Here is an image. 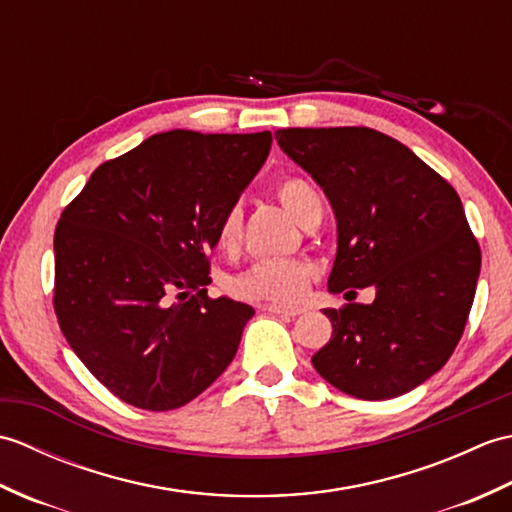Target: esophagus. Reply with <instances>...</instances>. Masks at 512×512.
Segmentation results:
<instances>
[{
	"instance_id": "esophagus-1",
	"label": "esophagus",
	"mask_w": 512,
	"mask_h": 512,
	"mask_svg": "<svg viewBox=\"0 0 512 512\" xmlns=\"http://www.w3.org/2000/svg\"><path fill=\"white\" fill-rule=\"evenodd\" d=\"M266 310L273 314H284V317H299V314L306 312L303 306H266Z\"/></svg>"
}]
</instances>
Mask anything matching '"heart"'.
Returning <instances> with one entry per match:
<instances>
[{"mask_svg": "<svg viewBox=\"0 0 512 512\" xmlns=\"http://www.w3.org/2000/svg\"><path fill=\"white\" fill-rule=\"evenodd\" d=\"M277 195L284 209L299 222L312 204L319 202V195L306 180L286 178L279 182ZM239 231H242V213L237 206L228 209L217 226V244L222 248L235 246ZM310 270L308 266L288 262V259H262L237 275L231 284V290L237 297L250 301L266 303H286L297 299L308 286Z\"/></svg>", "mask_w": 512, "mask_h": 512, "instance_id": "heart-1", "label": "heart"}]
</instances>
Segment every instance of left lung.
I'll return each instance as SVG.
<instances>
[{"label":"left lung","mask_w":512,"mask_h":512,"mask_svg":"<svg viewBox=\"0 0 512 512\" xmlns=\"http://www.w3.org/2000/svg\"><path fill=\"white\" fill-rule=\"evenodd\" d=\"M275 138L332 204L328 290H376L369 306L323 310L332 339L314 369L361 400L407 394L449 361L473 306L482 253L458 193L376 129L292 127Z\"/></svg>","instance_id":"left-lung-1"}]
</instances>
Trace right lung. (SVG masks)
I'll return each instance as SVG.
<instances>
[{
    "label": "right lung",
    "mask_w": 512,
    "mask_h": 512,
    "mask_svg": "<svg viewBox=\"0 0 512 512\" xmlns=\"http://www.w3.org/2000/svg\"><path fill=\"white\" fill-rule=\"evenodd\" d=\"M273 134H154L96 169L54 231V312L74 354L147 411L187 405L231 365L255 310L206 297L217 226Z\"/></svg>",
    "instance_id": "add662e5"
}]
</instances>
